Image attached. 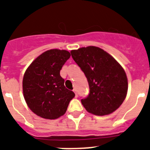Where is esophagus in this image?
<instances>
[{
	"label": "esophagus",
	"mask_w": 150,
	"mask_h": 150,
	"mask_svg": "<svg viewBox=\"0 0 150 150\" xmlns=\"http://www.w3.org/2000/svg\"><path fill=\"white\" fill-rule=\"evenodd\" d=\"M73 91H74V93H75V95H76V97H77V93H76V88H74Z\"/></svg>",
	"instance_id": "esophagus-1"
}]
</instances>
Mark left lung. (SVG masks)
<instances>
[{
  "instance_id": "left-lung-1",
  "label": "left lung",
  "mask_w": 150,
  "mask_h": 150,
  "mask_svg": "<svg viewBox=\"0 0 150 150\" xmlns=\"http://www.w3.org/2000/svg\"><path fill=\"white\" fill-rule=\"evenodd\" d=\"M89 86V94L81 100L88 112L104 116L114 112L124 101L128 91L126 74L110 54L96 46L71 52Z\"/></svg>"
}]
</instances>
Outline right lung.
I'll list each match as a JSON object with an SVG mask.
<instances>
[{"label":"right lung","instance_id":"right-lung-1","mask_svg":"<svg viewBox=\"0 0 150 150\" xmlns=\"http://www.w3.org/2000/svg\"><path fill=\"white\" fill-rule=\"evenodd\" d=\"M71 53L50 50L38 56L26 70L22 81L24 98L35 114L55 120L63 116L75 94L64 86L60 71Z\"/></svg>","mask_w":150,"mask_h":150}]
</instances>
